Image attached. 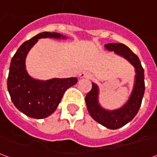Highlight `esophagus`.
Segmentation results:
<instances>
[{"label":"esophagus","instance_id":"esophagus-1","mask_svg":"<svg viewBox=\"0 0 157 157\" xmlns=\"http://www.w3.org/2000/svg\"><path fill=\"white\" fill-rule=\"evenodd\" d=\"M79 76H80V78H89L91 75L87 71H82V73H80Z\"/></svg>","mask_w":157,"mask_h":157}]
</instances>
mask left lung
I'll list each match as a JSON object with an SVG mask.
<instances>
[{
    "label": "left lung",
    "instance_id": "8db88e82",
    "mask_svg": "<svg viewBox=\"0 0 157 157\" xmlns=\"http://www.w3.org/2000/svg\"><path fill=\"white\" fill-rule=\"evenodd\" d=\"M109 51H113L117 55L125 58L135 69V80L134 88L129 98L122 108L116 110H107L99 104L98 86L92 83V90L86 96V103L92 118L110 129H117L127 124L137 114L141 105L142 98L145 92V75L144 69L138 56L131 51L126 45L118 43L105 44Z\"/></svg>",
    "mask_w": 157,
    "mask_h": 157
}]
</instances>
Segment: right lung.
Returning <instances> with one entry per match:
<instances>
[{"mask_svg": "<svg viewBox=\"0 0 157 157\" xmlns=\"http://www.w3.org/2000/svg\"><path fill=\"white\" fill-rule=\"evenodd\" d=\"M42 38L65 39L58 33L44 32L24 42L12 57L7 78V89L13 104L30 118L41 119L55 112L65 92L77 82L76 77L35 80L26 71V56Z\"/></svg>", "mask_w": 157, "mask_h": 157, "instance_id": "add662e5", "label": "right lung"}]
</instances>
